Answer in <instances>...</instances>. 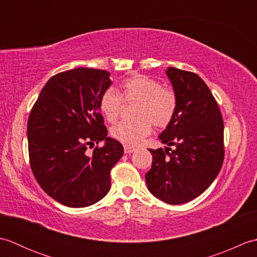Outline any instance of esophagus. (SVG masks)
<instances>
[{
	"instance_id": "esophagus-1",
	"label": "esophagus",
	"mask_w": 257,
	"mask_h": 257,
	"mask_svg": "<svg viewBox=\"0 0 257 257\" xmlns=\"http://www.w3.org/2000/svg\"><path fill=\"white\" fill-rule=\"evenodd\" d=\"M123 151L125 155H130L133 154V152L135 151V148H133V147H129V146H124L123 147Z\"/></svg>"
}]
</instances>
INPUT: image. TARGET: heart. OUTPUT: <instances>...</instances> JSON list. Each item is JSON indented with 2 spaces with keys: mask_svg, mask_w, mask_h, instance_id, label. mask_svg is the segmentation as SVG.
<instances>
[{
  "mask_svg": "<svg viewBox=\"0 0 257 257\" xmlns=\"http://www.w3.org/2000/svg\"><path fill=\"white\" fill-rule=\"evenodd\" d=\"M125 100H138L135 121H121L110 130L111 137L129 147L138 146L152 130V123L165 128L176 114L178 101L174 92L162 87L159 80L146 75H136L121 86ZM122 107V97L109 88L100 97L99 108L109 122L116 121Z\"/></svg>",
  "mask_w": 257,
  "mask_h": 257,
  "instance_id": "1",
  "label": "heart"
}]
</instances>
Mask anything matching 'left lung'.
<instances>
[{"mask_svg": "<svg viewBox=\"0 0 257 257\" xmlns=\"http://www.w3.org/2000/svg\"><path fill=\"white\" fill-rule=\"evenodd\" d=\"M166 74L178 107L159 135L167 147L149 149L152 166L146 182L152 195L177 205L198 198L219 174L224 160V125L219 106L201 77L173 67H168ZM171 145L176 149L171 151Z\"/></svg>", "mask_w": 257, "mask_h": 257, "instance_id": "obj_1", "label": "left lung"}]
</instances>
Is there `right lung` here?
Returning <instances> with one entry per match:
<instances>
[{
    "label": "right lung",
    "instance_id": "1",
    "mask_svg": "<svg viewBox=\"0 0 257 257\" xmlns=\"http://www.w3.org/2000/svg\"><path fill=\"white\" fill-rule=\"evenodd\" d=\"M102 69L79 67L47 81L27 122L32 171L41 188L69 207L95 204L110 190V170L123 155L107 137L100 97L111 85ZM102 141L91 154L86 146Z\"/></svg>",
    "mask_w": 257,
    "mask_h": 257
}]
</instances>
